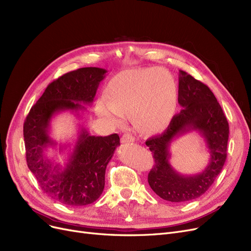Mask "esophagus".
Segmentation results:
<instances>
[{"mask_svg": "<svg viewBox=\"0 0 251 251\" xmlns=\"http://www.w3.org/2000/svg\"><path fill=\"white\" fill-rule=\"evenodd\" d=\"M134 141H135V137H134L131 133H125V134L122 136V142L125 143V144L133 143Z\"/></svg>", "mask_w": 251, "mask_h": 251, "instance_id": "esophagus-1", "label": "esophagus"}]
</instances>
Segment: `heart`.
<instances>
[{"mask_svg": "<svg viewBox=\"0 0 251 251\" xmlns=\"http://www.w3.org/2000/svg\"><path fill=\"white\" fill-rule=\"evenodd\" d=\"M107 96L97 102L98 114L115 125L131 115L134 125L157 132L170 124L177 109V89L170 74L161 68L123 73L111 80Z\"/></svg>", "mask_w": 251, "mask_h": 251, "instance_id": "obj_1", "label": "heart"}]
</instances>
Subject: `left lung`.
I'll list each match as a JSON object with an SVG mask.
<instances>
[{
	"instance_id": "left-lung-1",
	"label": "left lung",
	"mask_w": 251,
	"mask_h": 251,
	"mask_svg": "<svg viewBox=\"0 0 251 251\" xmlns=\"http://www.w3.org/2000/svg\"><path fill=\"white\" fill-rule=\"evenodd\" d=\"M178 102L183 108L169 127L146 142L154 158L148 182L157 196L173 202L198 199L211 187L225 165L229 133L226 117L212 91L183 70L179 71ZM191 131L205 138L210 161L201 173L184 176L170 165L168 149L174 138Z\"/></svg>"
}]
</instances>
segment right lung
Instances as JSON below:
<instances>
[{
	"mask_svg": "<svg viewBox=\"0 0 251 251\" xmlns=\"http://www.w3.org/2000/svg\"><path fill=\"white\" fill-rule=\"evenodd\" d=\"M106 72L86 67L64 74L50 83L25 121L27 168L49 197L66 206H86L99 199L104 189L106 165L120 145V137L117 133L90 135L81 127L73 152L62 169L45 154L49 147L57 145L49 135L50 120L61 111L71 110L78 116L79 110H85L81 103H92Z\"/></svg>",
	"mask_w": 251,
	"mask_h": 251,
	"instance_id": "obj_1",
	"label": "right lung"
}]
</instances>
